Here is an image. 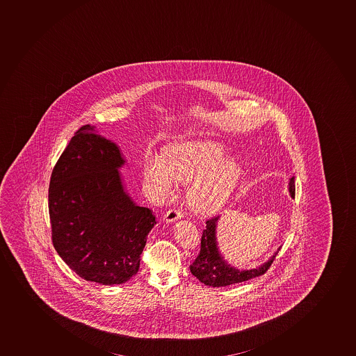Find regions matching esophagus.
Here are the masks:
<instances>
[{
	"instance_id": "obj_1",
	"label": "esophagus",
	"mask_w": 356,
	"mask_h": 356,
	"mask_svg": "<svg viewBox=\"0 0 356 356\" xmlns=\"http://www.w3.org/2000/svg\"><path fill=\"white\" fill-rule=\"evenodd\" d=\"M181 218H183L181 211H178V209H170L169 211H166L163 220H164L166 223H172V222L178 221V220H180Z\"/></svg>"
}]
</instances>
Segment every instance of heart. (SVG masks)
Here are the masks:
<instances>
[{"label": "heart", "instance_id": "b5f03b06", "mask_svg": "<svg viewBox=\"0 0 356 356\" xmlns=\"http://www.w3.org/2000/svg\"><path fill=\"white\" fill-rule=\"evenodd\" d=\"M225 149L214 142H184L168 152V163L159 155L145 161L143 177L154 199L171 197L177 183H187V200L200 213L225 207L242 175L235 159H225Z\"/></svg>", "mask_w": 356, "mask_h": 356}]
</instances>
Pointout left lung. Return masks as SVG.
Listing matches in <instances>:
<instances>
[{"instance_id":"8db88e82","label":"left lung","mask_w":356,"mask_h":356,"mask_svg":"<svg viewBox=\"0 0 356 356\" xmlns=\"http://www.w3.org/2000/svg\"><path fill=\"white\" fill-rule=\"evenodd\" d=\"M290 197H295V177L291 176L288 181V191ZM220 216L211 218L206 222V229L201 237V250L197 259L191 265V273L200 282L206 286H225L235 283L244 282L248 280L254 279L257 276L263 275L268 267L272 265L273 260L279 253L281 246L277 248L273 256L267 261L254 268L238 269L232 266L222 256L221 250L218 242V225Z\"/></svg>"}]
</instances>
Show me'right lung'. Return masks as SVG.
<instances>
[{
  "mask_svg": "<svg viewBox=\"0 0 356 356\" xmlns=\"http://www.w3.org/2000/svg\"><path fill=\"white\" fill-rule=\"evenodd\" d=\"M126 159L95 126L76 131L53 170L49 208L53 244L87 281L121 284L138 273L152 209L135 204L120 169Z\"/></svg>",
  "mask_w": 356,
  "mask_h": 356,
  "instance_id": "add662e5",
  "label": "right lung"
}]
</instances>
